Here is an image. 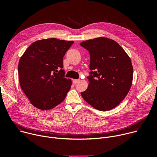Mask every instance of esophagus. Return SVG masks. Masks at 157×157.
Masks as SVG:
<instances>
[{"label": "esophagus", "mask_w": 157, "mask_h": 157, "mask_svg": "<svg viewBox=\"0 0 157 157\" xmlns=\"http://www.w3.org/2000/svg\"><path fill=\"white\" fill-rule=\"evenodd\" d=\"M78 81H79V79H73V84H76V83L78 82Z\"/></svg>", "instance_id": "34e87169"}]
</instances>
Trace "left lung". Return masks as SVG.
I'll list each match as a JSON object with an SVG mask.
<instances>
[{
    "instance_id": "8db88e82",
    "label": "left lung",
    "mask_w": 157,
    "mask_h": 157,
    "mask_svg": "<svg viewBox=\"0 0 157 157\" xmlns=\"http://www.w3.org/2000/svg\"><path fill=\"white\" fill-rule=\"evenodd\" d=\"M80 45L90 54L89 85L82 98L96 109L107 111L117 106L132 84L133 66L124 50L114 40L99 37Z\"/></svg>"
}]
</instances>
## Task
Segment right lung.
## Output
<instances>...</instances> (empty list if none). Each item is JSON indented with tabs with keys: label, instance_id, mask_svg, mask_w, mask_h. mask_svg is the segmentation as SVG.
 Returning a JSON list of instances; mask_svg holds the SVG:
<instances>
[{
	"label": "right lung",
	"instance_id": "1",
	"mask_svg": "<svg viewBox=\"0 0 157 157\" xmlns=\"http://www.w3.org/2000/svg\"><path fill=\"white\" fill-rule=\"evenodd\" d=\"M73 43L55 38L38 40L21 56L18 65L20 85L35 107L49 110L65 99L72 82L64 76L63 59Z\"/></svg>",
	"mask_w": 157,
	"mask_h": 157
}]
</instances>
